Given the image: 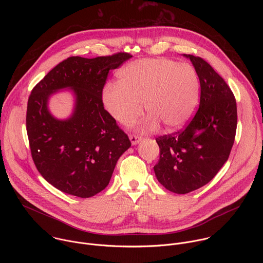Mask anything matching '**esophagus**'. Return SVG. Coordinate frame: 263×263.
Wrapping results in <instances>:
<instances>
[{"instance_id": "esophagus-1", "label": "esophagus", "mask_w": 263, "mask_h": 263, "mask_svg": "<svg viewBox=\"0 0 263 263\" xmlns=\"http://www.w3.org/2000/svg\"><path fill=\"white\" fill-rule=\"evenodd\" d=\"M129 138H130L132 144H137L141 140V136H138L136 134H130Z\"/></svg>"}]
</instances>
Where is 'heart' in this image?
<instances>
[{"mask_svg": "<svg viewBox=\"0 0 263 263\" xmlns=\"http://www.w3.org/2000/svg\"><path fill=\"white\" fill-rule=\"evenodd\" d=\"M119 84H108L103 103L117 122L133 125L143 112L149 115L143 129L159 123L167 130L183 127L194 116L199 103L200 82L195 68L166 58L140 59L118 73Z\"/></svg>", "mask_w": 263, "mask_h": 263, "instance_id": "obj_1", "label": "heart"}]
</instances>
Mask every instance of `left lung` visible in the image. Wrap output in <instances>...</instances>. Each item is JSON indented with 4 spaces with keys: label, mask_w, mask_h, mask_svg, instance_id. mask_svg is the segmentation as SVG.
<instances>
[{
    "label": "left lung",
    "mask_w": 263,
    "mask_h": 263,
    "mask_svg": "<svg viewBox=\"0 0 263 263\" xmlns=\"http://www.w3.org/2000/svg\"><path fill=\"white\" fill-rule=\"evenodd\" d=\"M198 73L200 106L183 130L156 138L160 157L154 166L166 190L184 195L210 182L229 158L237 127V107L228 84L203 58L186 55Z\"/></svg>",
    "instance_id": "1"
}]
</instances>
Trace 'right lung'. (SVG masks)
I'll use <instances>...</instances> for the list:
<instances>
[{
  "mask_svg": "<svg viewBox=\"0 0 263 263\" xmlns=\"http://www.w3.org/2000/svg\"><path fill=\"white\" fill-rule=\"evenodd\" d=\"M131 57L124 52L91 59L68 57L32 89L26 117L31 155L37 171L57 190L93 197L108 185L119 158L131 146L102 100L109 70ZM63 88L73 90L77 102L70 118L57 120L47 102Z\"/></svg>",
  "mask_w": 263,
  "mask_h": 263,
  "instance_id": "obj_1",
  "label": "right lung"
}]
</instances>
